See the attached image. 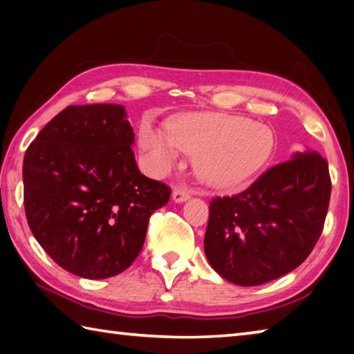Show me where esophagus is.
Instances as JSON below:
<instances>
[{
  "instance_id": "esophagus-1",
  "label": "esophagus",
  "mask_w": 354,
  "mask_h": 354,
  "mask_svg": "<svg viewBox=\"0 0 354 354\" xmlns=\"http://www.w3.org/2000/svg\"><path fill=\"white\" fill-rule=\"evenodd\" d=\"M171 198L175 203H184V201L190 198V190L187 189V187H176L171 193Z\"/></svg>"
}]
</instances>
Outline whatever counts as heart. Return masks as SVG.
Segmentation results:
<instances>
[{
    "label": "heart",
    "instance_id": "obj_1",
    "mask_svg": "<svg viewBox=\"0 0 354 354\" xmlns=\"http://www.w3.org/2000/svg\"><path fill=\"white\" fill-rule=\"evenodd\" d=\"M140 145L156 173L170 171L185 153L195 156L193 165L204 184L239 189L266 167L276 138L272 129L247 118L196 113L178 118L169 130L142 124Z\"/></svg>",
    "mask_w": 354,
    "mask_h": 354
}]
</instances>
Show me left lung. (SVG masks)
<instances>
[{
  "label": "left lung",
  "mask_w": 354,
  "mask_h": 354,
  "mask_svg": "<svg viewBox=\"0 0 354 354\" xmlns=\"http://www.w3.org/2000/svg\"><path fill=\"white\" fill-rule=\"evenodd\" d=\"M330 193L328 162L306 151L273 165L238 195L213 198L204 238L210 266L242 287L290 273L319 239Z\"/></svg>",
  "instance_id": "obj_1"
}]
</instances>
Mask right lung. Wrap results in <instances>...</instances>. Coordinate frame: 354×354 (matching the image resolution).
Returning <instances> with one entry per match:
<instances>
[{
    "label": "right lung",
    "mask_w": 354,
    "mask_h": 354,
    "mask_svg": "<svg viewBox=\"0 0 354 354\" xmlns=\"http://www.w3.org/2000/svg\"><path fill=\"white\" fill-rule=\"evenodd\" d=\"M118 104L68 106L24 155V210L35 239L67 272L106 279L131 266L170 187L144 176Z\"/></svg>",
    "instance_id": "1"
}]
</instances>
